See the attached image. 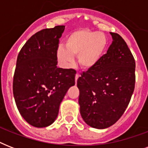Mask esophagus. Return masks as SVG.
<instances>
[{"instance_id":"esophagus-1","label":"esophagus","mask_w":148,"mask_h":148,"mask_svg":"<svg viewBox=\"0 0 148 148\" xmlns=\"http://www.w3.org/2000/svg\"><path fill=\"white\" fill-rule=\"evenodd\" d=\"M79 77H80V75H79V74H77L75 75V82H76V83H77V79L79 78Z\"/></svg>"}]
</instances>
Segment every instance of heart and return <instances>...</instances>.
I'll return each mask as SVG.
<instances>
[{"label": "heart", "instance_id": "1", "mask_svg": "<svg viewBox=\"0 0 148 148\" xmlns=\"http://www.w3.org/2000/svg\"><path fill=\"white\" fill-rule=\"evenodd\" d=\"M108 47V39L99 31L82 29L72 32L65 39V47L58 49V58L68 67L78 55L79 64L84 69H91L100 62Z\"/></svg>", "mask_w": 148, "mask_h": 148}]
</instances>
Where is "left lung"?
Instances as JSON below:
<instances>
[{
    "label": "left lung",
    "instance_id": "8db88e82",
    "mask_svg": "<svg viewBox=\"0 0 148 148\" xmlns=\"http://www.w3.org/2000/svg\"><path fill=\"white\" fill-rule=\"evenodd\" d=\"M112 44L95 67L77 79L80 112L94 128L109 127L126 110L135 85V60L124 40L111 33Z\"/></svg>",
    "mask_w": 148,
    "mask_h": 148
}]
</instances>
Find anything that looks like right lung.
Listing matches in <instances>:
<instances>
[{
    "label": "right lung",
    "instance_id": "right-lung-1",
    "mask_svg": "<svg viewBox=\"0 0 148 148\" xmlns=\"http://www.w3.org/2000/svg\"><path fill=\"white\" fill-rule=\"evenodd\" d=\"M65 26L38 31L17 56L13 93L23 118L35 127H45L58 117L66 93L75 84L76 71L57 67L59 38Z\"/></svg>",
    "mask_w": 148,
    "mask_h": 148
}]
</instances>
